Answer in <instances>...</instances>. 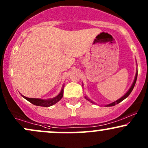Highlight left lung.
Masks as SVG:
<instances>
[{"label": "left lung", "instance_id": "obj_1", "mask_svg": "<svg viewBox=\"0 0 148 148\" xmlns=\"http://www.w3.org/2000/svg\"><path fill=\"white\" fill-rule=\"evenodd\" d=\"M137 76H138V71H137L136 74V76H135V79H134V83H133V84H132V86H131V88H130V90H129L128 92H127L126 93V94L125 95H124L123 97H122L120 98V99H119L117 100V101H114V102H113V103H110V104H108V105H106V106H115V105L118 104V103H120V102H121V101H123V100L125 99H126V98L127 97H128L129 95H130V93L132 92V91L133 90V89H134V86H135V84H136V82ZM86 98H87V97H86ZM88 99V100H89V99Z\"/></svg>", "mask_w": 148, "mask_h": 148}]
</instances>
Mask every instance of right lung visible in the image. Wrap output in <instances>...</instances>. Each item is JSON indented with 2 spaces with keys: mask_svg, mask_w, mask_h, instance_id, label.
<instances>
[{
  "mask_svg": "<svg viewBox=\"0 0 148 148\" xmlns=\"http://www.w3.org/2000/svg\"><path fill=\"white\" fill-rule=\"evenodd\" d=\"M62 96H63V89L61 90L60 94H59L58 96L56 97L53 98V99H47V100L35 99V98H28V97H25V96H23V97L25 98V99L28 100L29 102L32 103L33 104L35 105V106L49 107V106H52V105L55 104V103H56L58 101H60V100L62 99Z\"/></svg>",
  "mask_w": 148,
  "mask_h": 148,
  "instance_id": "add662e5",
  "label": "right lung"
}]
</instances>
